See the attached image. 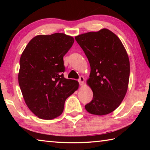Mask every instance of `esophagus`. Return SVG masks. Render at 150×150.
Here are the masks:
<instances>
[{
    "label": "esophagus",
    "mask_w": 150,
    "mask_h": 150,
    "mask_svg": "<svg viewBox=\"0 0 150 150\" xmlns=\"http://www.w3.org/2000/svg\"><path fill=\"white\" fill-rule=\"evenodd\" d=\"M78 81H79V85H83V84H84L85 78L83 77H82V76H81V77H80Z\"/></svg>",
    "instance_id": "34e87169"
}]
</instances>
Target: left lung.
Returning a JSON list of instances; mask_svg holds the SVG:
<instances>
[{"label":"left lung","instance_id":"left-lung-1","mask_svg":"<svg viewBox=\"0 0 150 150\" xmlns=\"http://www.w3.org/2000/svg\"><path fill=\"white\" fill-rule=\"evenodd\" d=\"M91 66L87 84L93 93L85 106L88 112L103 116L120 105L128 90L130 61L125 47L112 32L103 28L75 36Z\"/></svg>","mask_w":150,"mask_h":150}]
</instances>
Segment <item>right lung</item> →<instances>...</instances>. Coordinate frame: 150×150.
I'll return each instance as SVG.
<instances>
[{"label":"right lung","mask_w":150,"mask_h":150,"mask_svg":"<svg viewBox=\"0 0 150 150\" xmlns=\"http://www.w3.org/2000/svg\"><path fill=\"white\" fill-rule=\"evenodd\" d=\"M74 43L63 33L38 35L30 40L20 59L18 83L28 108L38 117L52 120L62 115L65 101L79 88L65 79L63 57Z\"/></svg>","instance_id":"obj_1"}]
</instances>
